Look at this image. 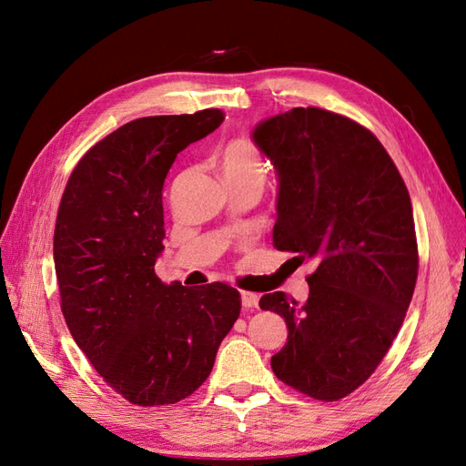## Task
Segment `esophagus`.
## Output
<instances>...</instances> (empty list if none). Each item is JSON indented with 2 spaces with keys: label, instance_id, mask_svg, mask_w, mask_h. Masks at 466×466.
<instances>
[{
  "label": "esophagus",
  "instance_id": "obj_1",
  "mask_svg": "<svg viewBox=\"0 0 466 466\" xmlns=\"http://www.w3.org/2000/svg\"><path fill=\"white\" fill-rule=\"evenodd\" d=\"M241 303L245 309H257L258 307V295L250 291H241Z\"/></svg>",
  "mask_w": 466,
  "mask_h": 466
}]
</instances>
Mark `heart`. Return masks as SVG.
<instances>
[{
	"label": "heart",
	"mask_w": 466,
	"mask_h": 466,
	"mask_svg": "<svg viewBox=\"0 0 466 466\" xmlns=\"http://www.w3.org/2000/svg\"><path fill=\"white\" fill-rule=\"evenodd\" d=\"M219 171L225 182L264 178L266 165L257 146L247 137H235L219 151Z\"/></svg>",
	"instance_id": "1"
}]
</instances>
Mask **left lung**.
I'll list each match as a JSON object with an SVG mask.
<instances>
[{
	"label": "left lung",
	"instance_id": "8db88e82",
	"mask_svg": "<svg viewBox=\"0 0 466 466\" xmlns=\"http://www.w3.org/2000/svg\"><path fill=\"white\" fill-rule=\"evenodd\" d=\"M252 139L278 177L274 247L317 266L307 301L262 295L260 309L288 324L272 370L307 397L344 399L377 370L412 301L410 194L379 139L334 112L291 108Z\"/></svg>",
	"mask_w": 466,
	"mask_h": 466
}]
</instances>
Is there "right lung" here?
<instances>
[{
    "label": "right lung",
    "mask_w": 466,
    "mask_h": 466,
    "mask_svg": "<svg viewBox=\"0 0 466 466\" xmlns=\"http://www.w3.org/2000/svg\"><path fill=\"white\" fill-rule=\"evenodd\" d=\"M223 118L206 108L120 126L83 155L58 208L54 266L66 324L106 385L137 406L190 397L241 313L228 284L167 286L155 276L165 177Z\"/></svg>",
    "instance_id": "add662e5"
}]
</instances>
